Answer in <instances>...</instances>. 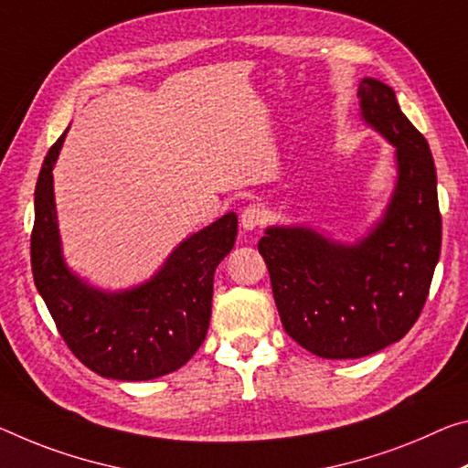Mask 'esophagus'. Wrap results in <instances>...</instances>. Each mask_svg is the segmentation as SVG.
Listing matches in <instances>:
<instances>
[{"instance_id": "esophagus-1", "label": "esophagus", "mask_w": 468, "mask_h": 468, "mask_svg": "<svg viewBox=\"0 0 468 468\" xmlns=\"http://www.w3.org/2000/svg\"><path fill=\"white\" fill-rule=\"evenodd\" d=\"M266 218H269V217H266L264 207L258 206V204H251L241 212V227L246 229V231H254V229L264 225Z\"/></svg>"}]
</instances>
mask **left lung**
<instances>
[{
	"label": "left lung",
	"instance_id": "1",
	"mask_svg": "<svg viewBox=\"0 0 468 468\" xmlns=\"http://www.w3.org/2000/svg\"><path fill=\"white\" fill-rule=\"evenodd\" d=\"M362 118L396 147L398 183L383 218L354 246L308 227H269L258 241L289 337L321 358H362L402 339L420 316L441 250L437 175L427 139L394 89L358 85Z\"/></svg>",
	"mask_w": 468,
	"mask_h": 468
}]
</instances>
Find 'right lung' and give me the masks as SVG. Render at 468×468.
<instances>
[{"label": "right lung", "instance_id": "1", "mask_svg": "<svg viewBox=\"0 0 468 468\" xmlns=\"http://www.w3.org/2000/svg\"><path fill=\"white\" fill-rule=\"evenodd\" d=\"M69 131V129H66ZM66 131L49 147L35 187L31 266L37 292L70 352L93 373L150 381L181 368L206 339L214 271L235 246L229 212L185 239L144 285L106 293L66 266L54 202V165Z\"/></svg>", "mask_w": 468, "mask_h": 468}]
</instances>
